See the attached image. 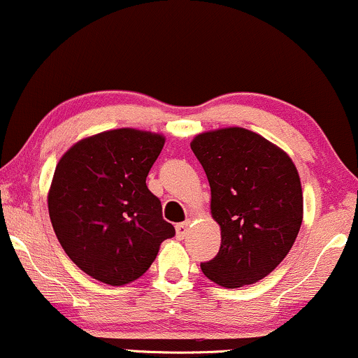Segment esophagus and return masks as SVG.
I'll list each match as a JSON object with an SVG mask.
<instances>
[{
	"instance_id": "1",
	"label": "esophagus",
	"mask_w": 358,
	"mask_h": 358,
	"mask_svg": "<svg viewBox=\"0 0 358 358\" xmlns=\"http://www.w3.org/2000/svg\"><path fill=\"white\" fill-rule=\"evenodd\" d=\"M176 232H178L179 239H184V237H186L187 232H189V220H186V222L178 224V226H176Z\"/></svg>"
}]
</instances>
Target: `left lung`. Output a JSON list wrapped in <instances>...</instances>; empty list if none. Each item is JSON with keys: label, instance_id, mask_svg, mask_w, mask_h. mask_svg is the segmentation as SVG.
Here are the masks:
<instances>
[{"label": "left lung", "instance_id": "8db88e82", "mask_svg": "<svg viewBox=\"0 0 358 358\" xmlns=\"http://www.w3.org/2000/svg\"><path fill=\"white\" fill-rule=\"evenodd\" d=\"M210 186L220 249L201 264L207 279L236 289L268 275L301 231L303 197L292 159L244 127L202 132L191 143Z\"/></svg>", "mask_w": 358, "mask_h": 358}]
</instances>
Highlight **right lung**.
<instances>
[{"mask_svg":"<svg viewBox=\"0 0 358 358\" xmlns=\"http://www.w3.org/2000/svg\"><path fill=\"white\" fill-rule=\"evenodd\" d=\"M164 145L149 131L113 129L79 141L57 162L48 209L68 257L92 279L124 285L151 267L176 229L145 178Z\"/></svg>","mask_w":358,"mask_h":358,"instance_id":"1","label":"right lung"}]
</instances>
